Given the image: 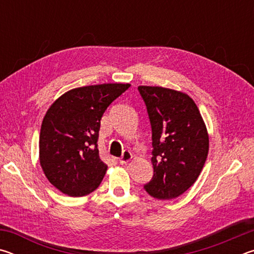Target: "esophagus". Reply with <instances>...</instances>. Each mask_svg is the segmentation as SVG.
Returning a JSON list of instances; mask_svg holds the SVG:
<instances>
[{
  "mask_svg": "<svg viewBox=\"0 0 254 254\" xmlns=\"http://www.w3.org/2000/svg\"><path fill=\"white\" fill-rule=\"evenodd\" d=\"M132 157L133 156H132L131 151H128V150H126V151H123L122 157L119 159V161H120V163H121V165H126V163H127L128 161L131 160Z\"/></svg>",
  "mask_w": 254,
  "mask_h": 254,
  "instance_id": "obj_1",
  "label": "esophagus"
}]
</instances>
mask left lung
Returning <instances> with one entry per match:
<instances>
[{"instance_id": "8db88e82", "label": "left lung", "mask_w": 254, "mask_h": 254, "mask_svg": "<svg viewBox=\"0 0 254 254\" xmlns=\"http://www.w3.org/2000/svg\"><path fill=\"white\" fill-rule=\"evenodd\" d=\"M152 127L153 177L144 186L150 196L173 199L192 186L209 149L206 124L186 93L161 86L137 87Z\"/></svg>"}]
</instances>
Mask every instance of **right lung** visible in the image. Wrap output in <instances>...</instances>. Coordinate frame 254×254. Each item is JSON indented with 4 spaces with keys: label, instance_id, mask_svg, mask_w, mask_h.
Instances as JSON below:
<instances>
[{
    "label": "right lung",
    "instance_id": "right-lung-1",
    "mask_svg": "<svg viewBox=\"0 0 254 254\" xmlns=\"http://www.w3.org/2000/svg\"><path fill=\"white\" fill-rule=\"evenodd\" d=\"M130 86L109 83L72 88L50 105L41 124L39 160L58 190L81 197L100 186L107 170L97 149L101 119Z\"/></svg>",
    "mask_w": 254,
    "mask_h": 254
}]
</instances>
